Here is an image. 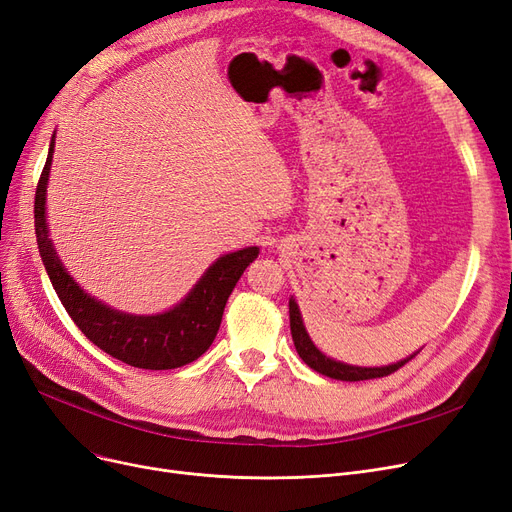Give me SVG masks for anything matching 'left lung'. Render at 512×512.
<instances>
[{
  "label": "left lung",
  "mask_w": 512,
  "mask_h": 512,
  "mask_svg": "<svg viewBox=\"0 0 512 512\" xmlns=\"http://www.w3.org/2000/svg\"><path fill=\"white\" fill-rule=\"evenodd\" d=\"M289 318H291V335H293V344L297 354L301 356V361H304L310 369L323 373L327 377H333V380H342V382H363V380H375V377H386L390 373H394L396 369H401L405 363H409L411 358L418 354H411L399 363H392L386 367H356V365H346V363H339L335 358H329L327 354L320 352L314 342L310 339L306 327H304V320H301V312L297 301L291 297L289 299Z\"/></svg>",
  "instance_id": "1"
}]
</instances>
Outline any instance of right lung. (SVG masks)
Listing matches in <instances>:
<instances>
[{
  "instance_id": "right-lung-1",
  "label": "right lung",
  "mask_w": 512,
  "mask_h": 512,
  "mask_svg": "<svg viewBox=\"0 0 512 512\" xmlns=\"http://www.w3.org/2000/svg\"><path fill=\"white\" fill-rule=\"evenodd\" d=\"M54 154V135L50 141L46 166L35 189V238L44 268L61 304L78 329L90 342L118 361L139 369H177L194 363L211 348L219 331L221 316L242 272L259 255L257 246L219 257L196 287L175 308L162 314L137 316L113 310L103 301L90 297L65 270L48 236L46 187Z\"/></svg>"
}]
</instances>
